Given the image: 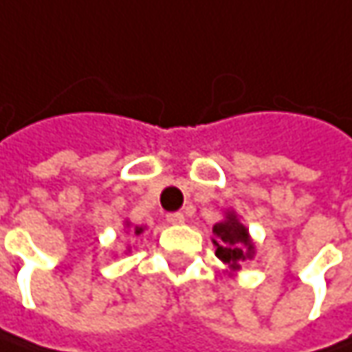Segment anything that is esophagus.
<instances>
[{"mask_svg":"<svg viewBox=\"0 0 352 352\" xmlns=\"http://www.w3.org/2000/svg\"><path fill=\"white\" fill-rule=\"evenodd\" d=\"M166 220H168L170 224H182V222L186 220V216L182 212H172L166 216Z\"/></svg>","mask_w":352,"mask_h":352,"instance_id":"1","label":"esophagus"}]
</instances>
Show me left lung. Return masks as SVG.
<instances>
[{"mask_svg": "<svg viewBox=\"0 0 352 352\" xmlns=\"http://www.w3.org/2000/svg\"><path fill=\"white\" fill-rule=\"evenodd\" d=\"M212 244L216 256L232 272L240 270V264L254 256V242L250 240L248 228L239 220L234 212H226V218L212 228Z\"/></svg>", "mask_w": 352, "mask_h": 352, "instance_id": "1", "label": "left lung"}]
</instances>
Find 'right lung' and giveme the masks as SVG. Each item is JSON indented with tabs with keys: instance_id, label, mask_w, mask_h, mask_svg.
<instances>
[{
	"instance_id": "1",
	"label": "right lung",
	"mask_w": 352,
	"mask_h": 352,
	"mask_svg": "<svg viewBox=\"0 0 352 352\" xmlns=\"http://www.w3.org/2000/svg\"><path fill=\"white\" fill-rule=\"evenodd\" d=\"M128 226H130V224H128ZM142 232H144V226H134V234H136V236L142 234Z\"/></svg>"
}]
</instances>
